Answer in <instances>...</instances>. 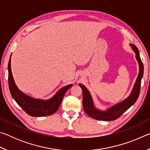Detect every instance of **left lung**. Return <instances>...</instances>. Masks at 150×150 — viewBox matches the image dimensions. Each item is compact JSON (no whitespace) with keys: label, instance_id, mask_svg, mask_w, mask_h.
I'll use <instances>...</instances> for the list:
<instances>
[{"label":"left lung","instance_id":"1","mask_svg":"<svg viewBox=\"0 0 150 150\" xmlns=\"http://www.w3.org/2000/svg\"><path fill=\"white\" fill-rule=\"evenodd\" d=\"M134 52L136 53V57L138 60L139 66V72L133 90L130 95L122 102L112 106L106 111H101L96 109L93 106V100L88 91L84 85L79 84L83 91V105L85 112L88 116L92 118L98 120L111 121L115 120L121 116L128 109L132 106L138 99L141 87V81L144 74V65L139 57L138 49L135 45L131 44Z\"/></svg>","mask_w":150,"mask_h":150}]
</instances>
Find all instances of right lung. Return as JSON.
Returning <instances> with one entry per match:
<instances>
[{"instance_id": "add662e5", "label": "right lung", "mask_w": 150, "mask_h": 150, "mask_svg": "<svg viewBox=\"0 0 150 150\" xmlns=\"http://www.w3.org/2000/svg\"><path fill=\"white\" fill-rule=\"evenodd\" d=\"M8 86L12 98L28 115L32 116L40 117L54 114L59 108L66 91L73 86L71 84L62 88L56 93V95L50 100H42L35 99L22 93L16 87L11 72V59L8 62Z\"/></svg>"}]
</instances>
